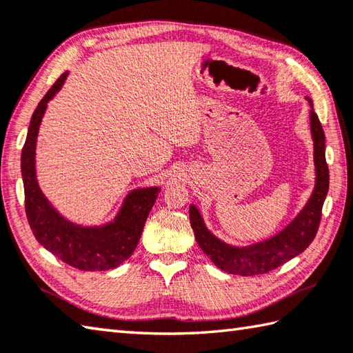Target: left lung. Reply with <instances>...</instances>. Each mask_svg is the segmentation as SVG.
I'll return each mask as SVG.
<instances>
[{
  "label": "left lung",
  "mask_w": 353,
  "mask_h": 353,
  "mask_svg": "<svg viewBox=\"0 0 353 353\" xmlns=\"http://www.w3.org/2000/svg\"><path fill=\"white\" fill-rule=\"evenodd\" d=\"M306 99L312 107L310 110V131H312L314 139L315 188L305 208L285 230L260 243L241 248L231 246L211 234L205 226L199 210L194 205L190 206L191 228L194 231L200 250L208 255L214 265L228 274L243 275V277L266 274L301 254L316 236L323 203L329 191V168L326 163L324 131L319 116L314 112L312 101L310 98Z\"/></svg>",
  "instance_id": "left-lung-1"
}]
</instances>
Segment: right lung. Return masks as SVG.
Here are the masks:
<instances>
[{"mask_svg": "<svg viewBox=\"0 0 353 353\" xmlns=\"http://www.w3.org/2000/svg\"><path fill=\"white\" fill-rule=\"evenodd\" d=\"M68 72L62 73L32 114L26 143L21 153L26 216L33 236L47 251L81 271H107L123 263L139 243L143 225L161 188L133 190L125 197L113 222L102 226H81L68 222L53 208L37 181V137L47 102L57 94Z\"/></svg>", "mask_w": 353, "mask_h": 353, "instance_id": "right-lung-1", "label": "right lung"}]
</instances>
